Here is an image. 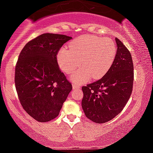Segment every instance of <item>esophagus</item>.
Wrapping results in <instances>:
<instances>
[{"mask_svg":"<svg viewBox=\"0 0 153 153\" xmlns=\"http://www.w3.org/2000/svg\"><path fill=\"white\" fill-rule=\"evenodd\" d=\"M80 86L78 84H76V83H73V89H75V88H80Z\"/></svg>","mask_w":153,"mask_h":153,"instance_id":"esophagus-1","label":"esophagus"}]
</instances>
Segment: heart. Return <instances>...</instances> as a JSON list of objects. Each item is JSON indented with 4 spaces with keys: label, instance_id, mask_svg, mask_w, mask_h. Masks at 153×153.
Listing matches in <instances>:
<instances>
[{
    "label": "heart",
    "instance_id": "obj_1",
    "mask_svg": "<svg viewBox=\"0 0 153 153\" xmlns=\"http://www.w3.org/2000/svg\"><path fill=\"white\" fill-rule=\"evenodd\" d=\"M116 53L113 40L88 34L71 41L68 49L60 50L57 58L60 68L68 75L82 64L83 68L71 75L73 82L82 83L91 78L98 79L103 76L113 65Z\"/></svg>",
    "mask_w": 153,
    "mask_h": 153
}]
</instances>
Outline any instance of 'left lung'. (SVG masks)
I'll return each mask as SVG.
<instances>
[{"label": "left lung", "mask_w": 153, "mask_h": 153, "mask_svg": "<svg viewBox=\"0 0 153 153\" xmlns=\"http://www.w3.org/2000/svg\"><path fill=\"white\" fill-rule=\"evenodd\" d=\"M117 53L113 65L105 75L82 86V108L93 122L105 123L117 116L129 100L134 80L133 62L129 50L115 38Z\"/></svg>", "instance_id": "1"}]
</instances>
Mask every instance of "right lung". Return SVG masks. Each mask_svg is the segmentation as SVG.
<instances>
[{
    "instance_id": "right-lung-1",
    "label": "right lung",
    "mask_w": 153,
    "mask_h": 153,
    "mask_svg": "<svg viewBox=\"0 0 153 153\" xmlns=\"http://www.w3.org/2000/svg\"><path fill=\"white\" fill-rule=\"evenodd\" d=\"M72 39L65 35L43 33L25 44L15 68V85L22 107L38 122L58 116L72 90L59 68L57 54Z\"/></svg>"
}]
</instances>
